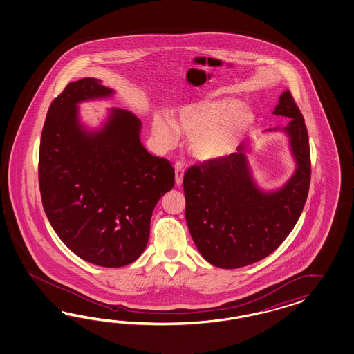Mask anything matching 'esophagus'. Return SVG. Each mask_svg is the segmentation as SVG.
<instances>
[{
  "label": "esophagus",
  "instance_id": "34e87169",
  "mask_svg": "<svg viewBox=\"0 0 354 354\" xmlns=\"http://www.w3.org/2000/svg\"><path fill=\"white\" fill-rule=\"evenodd\" d=\"M183 178H184V166L180 162L175 163V184L176 187H182Z\"/></svg>",
  "mask_w": 354,
  "mask_h": 354
}]
</instances>
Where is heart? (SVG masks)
Returning <instances> with one entry per match:
<instances>
[{"label": "heart", "mask_w": 354, "mask_h": 354, "mask_svg": "<svg viewBox=\"0 0 354 354\" xmlns=\"http://www.w3.org/2000/svg\"><path fill=\"white\" fill-rule=\"evenodd\" d=\"M236 101L205 100L182 107L174 118L156 114L151 132L162 149H171L178 133L189 139L200 161H221L239 148L254 123V114Z\"/></svg>", "instance_id": "heart-1"}]
</instances>
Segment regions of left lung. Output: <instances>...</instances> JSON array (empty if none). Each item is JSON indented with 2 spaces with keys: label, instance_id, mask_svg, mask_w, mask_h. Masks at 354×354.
Listing matches in <instances>:
<instances>
[{
  "label": "left lung",
  "instance_id": "left-lung-1",
  "mask_svg": "<svg viewBox=\"0 0 354 354\" xmlns=\"http://www.w3.org/2000/svg\"><path fill=\"white\" fill-rule=\"evenodd\" d=\"M274 115L290 118L283 131L290 139L296 170L275 191L254 182L248 154L252 145L221 161L194 165L184 174L185 219L201 256L216 268H239L270 256L290 235L306 203L310 184V148L305 120L290 91L279 97Z\"/></svg>",
  "mask_w": 354,
  "mask_h": 354
}]
</instances>
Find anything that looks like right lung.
Returning <instances> with one entry per match:
<instances>
[{
  "label": "right lung",
  "instance_id": "right-lung-1",
  "mask_svg": "<svg viewBox=\"0 0 354 354\" xmlns=\"http://www.w3.org/2000/svg\"><path fill=\"white\" fill-rule=\"evenodd\" d=\"M113 95L95 77L68 83L48 110L39 154L49 223L77 257L102 268L141 256L153 210L175 184L171 163L141 144V122L131 111L111 107L96 129L80 120L79 104Z\"/></svg>",
  "mask_w": 354,
  "mask_h": 354
}]
</instances>
